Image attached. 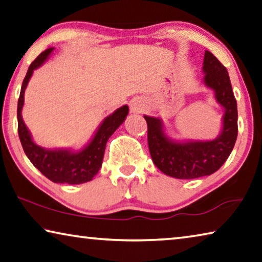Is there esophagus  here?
Here are the masks:
<instances>
[{"label": "esophagus", "instance_id": "1", "mask_svg": "<svg viewBox=\"0 0 262 262\" xmlns=\"http://www.w3.org/2000/svg\"><path fill=\"white\" fill-rule=\"evenodd\" d=\"M130 108L133 113H141V112L143 111V103L139 100H136L132 103Z\"/></svg>", "mask_w": 262, "mask_h": 262}]
</instances>
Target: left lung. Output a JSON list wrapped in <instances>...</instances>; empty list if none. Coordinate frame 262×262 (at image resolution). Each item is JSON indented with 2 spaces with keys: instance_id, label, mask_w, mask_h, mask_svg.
Listing matches in <instances>:
<instances>
[{
  "instance_id": "1",
  "label": "left lung",
  "mask_w": 262,
  "mask_h": 262,
  "mask_svg": "<svg viewBox=\"0 0 262 262\" xmlns=\"http://www.w3.org/2000/svg\"><path fill=\"white\" fill-rule=\"evenodd\" d=\"M203 82L213 91L224 108L222 130L213 140L177 141L169 138L160 118L144 115L148 146L154 164L162 172L180 180L209 176L225 163L238 135V111L227 70L210 51H205Z\"/></svg>"
}]
</instances>
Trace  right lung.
<instances>
[{"label": "right lung", "instance_id": "add662e5", "mask_svg": "<svg viewBox=\"0 0 262 262\" xmlns=\"http://www.w3.org/2000/svg\"><path fill=\"white\" fill-rule=\"evenodd\" d=\"M52 51L53 48L45 50L32 61L28 69L17 103L18 136L28 159L50 181L63 184L86 183V182L92 181L93 177L100 170L107 141L120 127V124H122L126 120L129 108L127 105H123L111 115L106 116L102 122L99 124L90 142L80 150H73L71 148L47 149L36 144L32 140L30 130L28 129L22 118L24 92H26L32 73L48 60Z\"/></svg>", "mask_w": 262, "mask_h": 262}]
</instances>
